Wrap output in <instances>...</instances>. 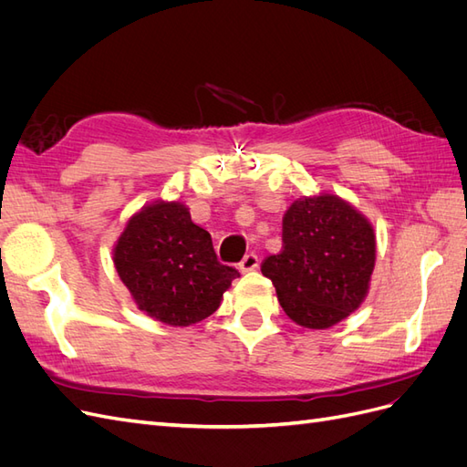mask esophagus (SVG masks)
Returning a JSON list of instances; mask_svg holds the SVG:
<instances>
[{
    "label": "esophagus",
    "mask_w": 467,
    "mask_h": 467,
    "mask_svg": "<svg viewBox=\"0 0 467 467\" xmlns=\"http://www.w3.org/2000/svg\"><path fill=\"white\" fill-rule=\"evenodd\" d=\"M257 266H259V257L255 255V253H249V255H245L244 261L239 263V271L249 273V271H255Z\"/></svg>",
    "instance_id": "esophagus-1"
}]
</instances>
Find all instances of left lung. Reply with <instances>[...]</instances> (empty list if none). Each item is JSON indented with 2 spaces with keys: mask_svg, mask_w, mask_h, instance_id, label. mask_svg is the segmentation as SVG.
<instances>
[{
  "mask_svg": "<svg viewBox=\"0 0 467 467\" xmlns=\"http://www.w3.org/2000/svg\"><path fill=\"white\" fill-rule=\"evenodd\" d=\"M376 263V234L337 194L302 196L282 218V251L261 271L285 314L302 327L327 329L360 307Z\"/></svg>",
  "mask_w": 467,
  "mask_h": 467,
  "instance_id": "left-lung-1",
  "label": "left lung"
}]
</instances>
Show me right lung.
Returning <instances> with one entry per match:
<instances>
[{
    "instance_id": "right-lung-1",
    "label": "right lung",
    "mask_w": 467,
    "mask_h": 467,
    "mask_svg": "<svg viewBox=\"0 0 467 467\" xmlns=\"http://www.w3.org/2000/svg\"><path fill=\"white\" fill-rule=\"evenodd\" d=\"M112 261L138 309L173 327L212 316L239 276L222 265L212 237L181 202L155 201L126 222Z\"/></svg>"
}]
</instances>
